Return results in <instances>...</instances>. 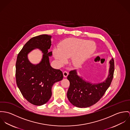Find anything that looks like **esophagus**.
<instances>
[{"label":"esophagus","instance_id":"esophagus-1","mask_svg":"<svg viewBox=\"0 0 130 130\" xmlns=\"http://www.w3.org/2000/svg\"><path fill=\"white\" fill-rule=\"evenodd\" d=\"M63 73V75H64V77H67V76L68 75V72L66 71H64Z\"/></svg>","mask_w":130,"mask_h":130}]
</instances>
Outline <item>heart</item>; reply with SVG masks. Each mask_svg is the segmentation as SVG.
<instances>
[{
	"instance_id": "1",
	"label": "heart",
	"mask_w": 130,
	"mask_h": 130,
	"mask_svg": "<svg viewBox=\"0 0 130 130\" xmlns=\"http://www.w3.org/2000/svg\"><path fill=\"white\" fill-rule=\"evenodd\" d=\"M96 49V44L92 41L79 38H69L62 42L60 47L53 50L55 58L60 64L66 62L67 58L72 57L73 65L81 67L91 58Z\"/></svg>"
}]
</instances>
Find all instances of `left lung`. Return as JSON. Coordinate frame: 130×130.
Instances as JSON below:
<instances>
[{
  "label": "left lung",
  "instance_id": "obj_1",
  "mask_svg": "<svg viewBox=\"0 0 130 130\" xmlns=\"http://www.w3.org/2000/svg\"><path fill=\"white\" fill-rule=\"evenodd\" d=\"M109 74L106 80L98 84L86 82L79 77L76 70L69 72L67 79L70 82L67 96L74 106L79 108L90 107L100 100L110 87L114 77V60L110 61Z\"/></svg>",
  "mask_w": 130,
  "mask_h": 130
}]
</instances>
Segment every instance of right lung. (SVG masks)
Instances as JSON below:
<instances>
[{"label": "right lung", "instance_id": "add662e5", "mask_svg": "<svg viewBox=\"0 0 130 130\" xmlns=\"http://www.w3.org/2000/svg\"><path fill=\"white\" fill-rule=\"evenodd\" d=\"M51 36L43 34L31 38L24 45L17 55L16 62V82L22 96L31 104L42 105L47 102L52 95V87L61 81L63 75L60 70L51 67L48 52L51 46ZM35 47L44 53L42 62L36 66L32 64L27 54Z\"/></svg>", "mask_w": 130, "mask_h": 130}]
</instances>
